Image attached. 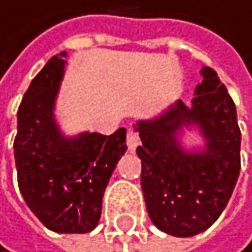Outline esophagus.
<instances>
[{
	"label": "esophagus",
	"mask_w": 252,
	"mask_h": 252,
	"mask_svg": "<svg viewBox=\"0 0 252 252\" xmlns=\"http://www.w3.org/2000/svg\"><path fill=\"white\" fill-rule=\"evenodd\" d=\"M139 144V136L135 130H128L127 131V146H128V151L133 152Z\"/></svg>",
	"instance_id": "esophagus-1"
}]
</instances>
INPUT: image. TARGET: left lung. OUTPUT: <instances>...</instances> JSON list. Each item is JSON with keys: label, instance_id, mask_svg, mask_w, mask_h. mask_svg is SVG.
Returning a JSON list of instances; mask_svg holds the SVG:
<instances>
[{"label": "left lung", "instance_id": "left-lung-1", "mask_svg": "<svg viewBox=\"0 0 252 252\" xmlns=\"http://www.w3.org/2000/svg\"><path fill=\"white\" fill-rule=\"evenodd\" d=\"M195 89L192 109L178 101L154 122H138L141 188L151 220L175 237L206 230L224 211L240 175L241 131L227 87L210 66ZM197 122L209 139L206 153L186 155L174 131Z\"/></svg>", "mask_w": 252, "mask_h": 252}]
</instances>
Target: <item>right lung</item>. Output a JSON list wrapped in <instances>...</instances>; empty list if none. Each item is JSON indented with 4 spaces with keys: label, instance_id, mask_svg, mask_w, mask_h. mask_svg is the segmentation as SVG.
Here are the masks:
<instances>
[{
    "label": "right lung",
    "instance_id": "right-lung-1",
    "mask_svg": "<svg viewBox=\"0 0 252 252\" xmlns=\"http://www.w3.org/2000/svg\"><path fill=\"white\" fill-rule=\"evenodd\" d=\"M64 57H52L23 95L14 156L20 193L34 216L54 232L86 233L100 220L103 193L127 151V130L63 139L52 109Z\"/></svg>",
    "mask_w": 252,
    "mask_h": 252
}]
</instances>
